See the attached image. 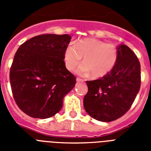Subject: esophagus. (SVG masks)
I'll return each instance as SVG.
<instances>
[{
	"label": "esophagus",
	"mask_w": 151,
	"mask_h": 151,
	"mask_svg": "<svg viewBox=\"0 0 151 151\" xmlns=\"http://www.w3.org/2000/svg\"><path fill=\"white\" fill-rule=\"evenodd\" d=\"M76 80H77V81H78V82H83V81H84V80L80 78H77V79H76Z\"/></svg>",
	"instance_id": "34e87169"
}]
</instances>
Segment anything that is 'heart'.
Listing matches in <instances>:
<instances>
[{"label": "heart", "mask_w": 151, "mask_h": 151, "mask_svg": "<svg viewBox=\"0 0 151 151\" xmlns=\"http://www.w3.org/2000/svg\"><path fill=\"white\" fill-rule=\"evenodd\" d=\"M64 62L69 70H73L84 57V63L79 66L76 73L86 76L92 73L101 78L112 70L117 61L118 52L113 44L95 38L81 40L76 45L70 44L64 52Z\"/></svg>", "instance_id": "heart-1"}]
</instances>
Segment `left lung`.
<instances>
[{"label":"left lung","mask_w":151,"mask_h":151,"mask_svg":"<svg viewBox=\"0 0 151 151\" xmlns=\"http://www.w3.org/2000/svg\"><path fill=\"white\" fill-rule=\"evenodd\" d=\"M117 63L100 79L87 81L84 97L86 112L99 122L117 120L130 109L140 88V63L125 45L117 46Z\"/></svg>","instance_id":"8db88e82"}]
</instances>
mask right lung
<instances>
[{
    "instance_id": "1",
    "label": "right lung",
    "mask_w": 151,
    "mask_h": 151,
    "mask_svg": "<svg viewBox=\"0 0 151 151\" xmlns=\"http://www.w3.org/2000/svg\"><path fill=\"white\" fill-rule=\"evenodd\" d=\"M70 40L68 34H42L18 48L10 70L11 88L16 104L27 115L41 119L54 116L75 86L76 78L63 61Z\"/></svg>"
}]
</instances>
